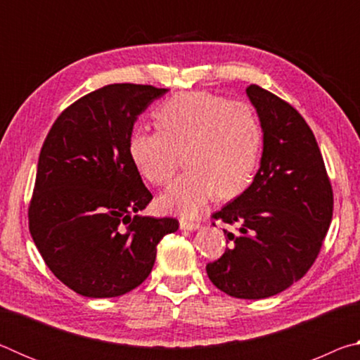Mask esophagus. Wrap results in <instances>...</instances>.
<instances>
[{"label":"esophagus","mask_w":360,"mask_h":360,"mask_svg":"<svg viewBox=\"0 0 360 360\" xmlns=\"http://www.w3.org/2000/svg\"><path fill=\"white\" fill-rule=\"evenodd\" d=\"M179 227H181V230L193 231V230L200 229V224H198V222H191V221H186V219H181V221H179Z\"/></svg>","instance_id":"1"}]
</instances>
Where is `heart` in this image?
<instances>
[{
    "instance_id": "b5f03b06",
    "label": "heart",
    "mask_w": 360,
    "mask_h": 360,
    "mask_svg": "<svg viewBox=\"0 0 360 360\" xmlns=\"http://www.w3.org/2000/svg\"><path fill=\"white\" fill-rule=\"evenodd\" d=\"M160 130L136 129L129 152L133 165L152 184L173 179L186 154L187 172L158 198L160 208L193 219L216 193L238 195L257 168L262 130L251 106L208 92L176 95L157 112Z\"/></svg>"
}]
</instances>
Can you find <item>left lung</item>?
Wrapping results in <instances>:
<instances>
[{
	"instance_id": "obj_1",
	"label": "left lung",
	"mask_w": 360,
	"mask_h": 360,
	"mask_svg": "<svg viewBox=\"0 0 360 360\" xmlns=\"http://www.w3.org/2000/svg\"><path fill=\"white\" fill-rule=\"evenodd\" d=\"M246 95L264 133L260 168L240 197L212 214L238 225V233L224 230L231 245L206 273L227 295L259 300L290 288L311 268L332 221L333 193L302 115L255 84Z\"/></svg>"
}]
</instances>
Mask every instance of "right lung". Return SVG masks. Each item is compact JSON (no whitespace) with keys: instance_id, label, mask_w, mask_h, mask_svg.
Instances as JSON below:
<instances>
[{"instance_id":"1","label":"right lung","mask_w":360,"mask_h":360,"mask_svg":"<svg viewBox=\"0 0 360 360\" xmlns=\"http://www.w3.org/2000/svg\"><path fill=\"white\" fill-rule=\"evenodd\" d=\"M168 89L111 84L58 115L42 144L30 233L65 285L90 298L119 297L149 276L173 217L141 216L152 200L133 165V125Z\"/></svg>"}]
</instances>
